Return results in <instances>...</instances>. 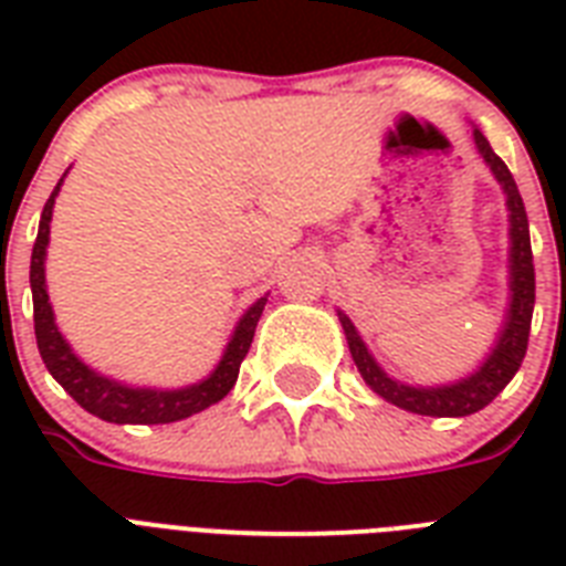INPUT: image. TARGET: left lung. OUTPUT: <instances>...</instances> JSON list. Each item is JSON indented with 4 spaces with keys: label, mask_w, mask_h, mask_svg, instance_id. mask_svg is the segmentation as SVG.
Instances as JSON below:
<instances>
[{
    "label": "left lung",
    "mask_w": 566,
    "mask_h": 566,
    "mask_svg": "<svg viewBox=\"0 0 566 566\" xmlns=\"http://www.w3.org/2000/svg\"><path fill=\"white\" fill-rule=\"evenodd\" d=\"M473 140L484 164L491 167L493 179L500 181L505 205H509V308H505V319H502L500 335L493 340L488 358L470 376L449 381V385H405L378 367V361L358 335V328L353 326V319L346 317L344 311H337L355 367L370 385L373 394L402 411L422 413V417H467V413L482 411L484 405H491L526 358L528 328H532V311H535V264H532L526 205H523V196H520L511 170L500 155L493 153L488 137L479 128H473Z\"/></svg>",
    "instance_id": "obj_1"
}]
</instances>
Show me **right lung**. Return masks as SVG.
<instances>
[{
    "mask_svg": "<svg viewBox=\"0 0 566 566\" xmlns=\"http://www.w3.org/2000/svg\"><path fill=\"white\" fill-rule=\"evenodd\" d=\"M64 176H61V181H57L52 196L43 205L38 240H34V249H31L29 282L31 300H34V335H38V349L46 370L52 373V378L64 387L66 394L73 396L75 402L82 405L84 411H91L93 417H99L105 422H119V426H126V422H135V426L137 422L140 426L176 422L190 417V413L211 408L213 402H220L238 381L240 364H243L249 346H252L258 319L264 314L266 296H261L243 311V317L238 319V326L231 332L217 367L205 378L193 381V385L167 390V387H135L126 385V381H117V378L102 376L99 370H93L91 364H84L73 353V346L66 344V337L61 335V328L55 323V311H52L46 291L49 222H52V208H55L57 190L64 185Z\"/></svg>",
    "mask_w": 566,
    "mask_h": 566,
    "instance_id": "right-lung-1",
    "label": "right lung"
}]
</instances>
